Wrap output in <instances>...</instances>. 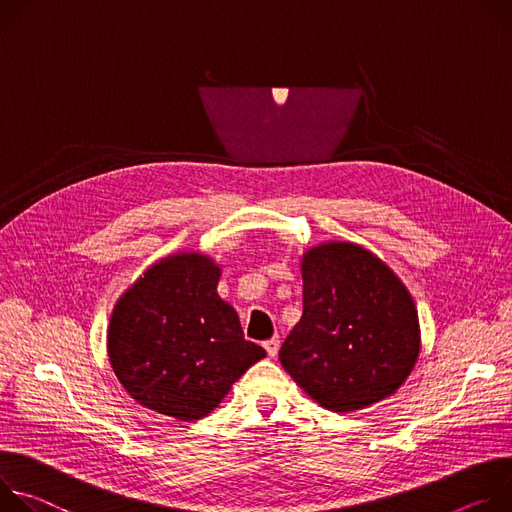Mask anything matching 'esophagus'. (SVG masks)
Here are the masks:
<instances>
[{
	"label": "esophagus",
	"mask_w": 512,
	"mask_h": 512,
	"mask_svg": "<svg viewBox=\"0 0 512 512\" xmlns=\"http://www.w3.org/2000/svg\"><path fill=\"white\" fill-rule=\"evenodd\" d=\"M264 346V350H266V354L270 356V358H274L276 354H278V348H280V339L278 337H272V339H266V342L262 344Z\"/></svg>",
	"instance_id": "34e87169"
}]
</instances>
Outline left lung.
<instances>
[{
  "instance_id": "obj_1",
  "label": "left lung",
  "mask_w": 512,
  "mask_h": 512,
  "mask_svg": "<svg viewBox=\"0 0 512 512\" xmlns=\"http://www.w3.org/2000/svg\"><path fill=\"white\" fill-rule=\"evenodd\" d=\"M303 317L280 364L321 407L348 413L386 399L419 356V319L403 282L372 252L329 242L303 256Z\"/></svg>"
}]
</instances>
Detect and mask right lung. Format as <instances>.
I'll use <instances>...</instances> for the list:
<instances>
[{
  "mask_svg": "<svg viewBox=\"0 0 512 512\" xmlns=\"http://www.w3.org/2000/svg\"><path fill=\"white\" fill-rule=\"evenodd\" d=\"M219 266L203 254L148 268L113 309L107 352L134 401L160 415H209L266 352L244 339L238 313L219 299Z\"/></svg>",
  "mask_w": 512,
  "mask_h": 512,
  "instance_id": "1",
  "label": "right lung"
}]
</instances>
